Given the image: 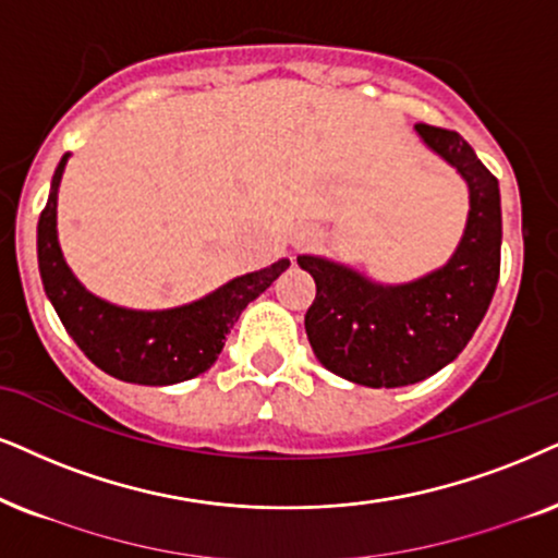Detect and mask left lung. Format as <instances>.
Returning <instances> with one entry per match:
<instances>
[{
	"label": "left lung",
	"mask_w": 558,
	"mask_h": 558,
	"mask_svg": "<svg viewBox=\"0 0 558 558\" xmlns=\"http://www.w3.org/2000/svg\"><path fill=\"white\" fill-rule=\"evenodd\" d=\"M414 131L469 185L461 244L440 270L380 286L352 267L301 255L316 299L306 335L324 368L371 389L417 384L461 355L482 324L499 280L502 208L499 182L461 133L417 123Z\"/></svg>",
	"instance_id": "1"
}]
</instances>
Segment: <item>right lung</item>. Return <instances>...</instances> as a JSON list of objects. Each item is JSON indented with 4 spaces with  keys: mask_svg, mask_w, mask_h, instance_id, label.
Segmentation results:
<instances>
[{
    "mask_svg": "<svg viewBox=\"0 0 558 558\" xmlns=\"http://www.w3.org/2000/svg\"><path fill=\"white\" fill-rule=\"evenodd\" d=\"M63 154L38 221V267L46 295L72 340L108 376L141 386H169L195 378L216 363L246 303L272 286L291 259L229 280L206 299L165 312H133L92 295L61 255L56 234V195L66 167Z\"/></svg>",
    "mask_w": 558,
    "mask_h": 558,
    "instance_id": "1",
    "label": "right lung"
}]
</instances>
